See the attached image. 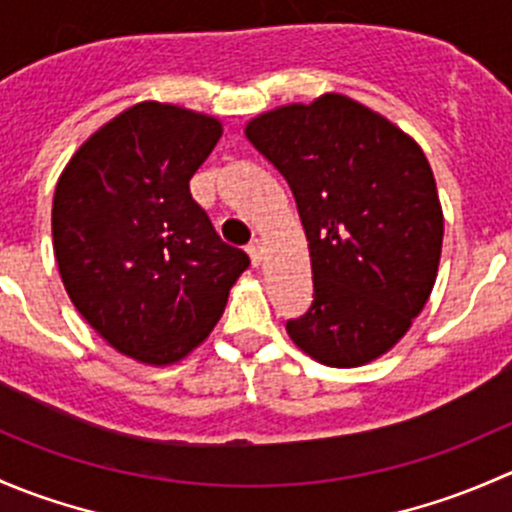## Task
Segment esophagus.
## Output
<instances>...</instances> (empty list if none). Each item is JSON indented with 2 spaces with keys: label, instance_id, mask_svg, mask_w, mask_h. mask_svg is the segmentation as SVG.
Wrapping results in <instances>:
<instances>
[{
  "label": "esophagus",
  "instance_id": "obj_1",
  "mask_svg": "<svg viewBox=\"0 0 512 512\" xmlns=\"http://www.w3.org/2000/svg\"><path fill=\"white\" fill-rule=\"evenodd\" d=\"M247 255H250L252 265L260 267L262 260H265V247H262L260 240H252L250 245H247Z\"/></svg>",
  "mask_w": 512,
  "mask_h": 512
}]
</instances>
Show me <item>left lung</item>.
Masks as SVG:
<instances>
[{"mask_svg":"<svg viewBox=\"0 0 512 512\" xmlns=\"http://www.w3.org/2000/svg\"><path fill=\"white\" fill-rule=\"evenodd\" d=\"M245 136L289 183L314 302L287 334L337 369L389 352L436 285L443 210L421 146L342 94L260 113Z\"/></svg>","mask_w":512,"mask_h":512,"instance_id":"1","label":"left lung"}]
</instances>
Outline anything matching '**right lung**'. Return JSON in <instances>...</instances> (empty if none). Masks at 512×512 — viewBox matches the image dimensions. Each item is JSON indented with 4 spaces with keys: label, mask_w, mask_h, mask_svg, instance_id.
Instances as JSON below:
<instances>
[{
    "label": "right lung",
    "mask_w": 512,
    "mask_h": 512,
    "mask_svg": "<svg viewBox=\"0 0 512 512\" xmlns=\"http://www.w3.org/2000/svg\"><path fill=\"white\" fill-rule=\"evenodd\" d=\"M220 136L213 116L136 103L98 128L56 183L61 282L81 317L141 364H178L200 347L250 267L190 195Z\"/></svg>",
    "instance_id": "1"
}]
</instances>
